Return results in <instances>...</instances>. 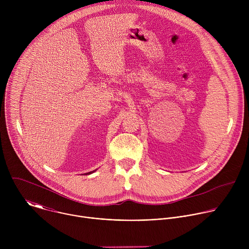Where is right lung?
<instances>
[{
    "label": "right lung",
    "instance_id": "add662e5",
    "mask_svg": "<svg viewBox=\"0 0 249 249\" xmlns=\"http://www.w3.org/2000/svg\"><path fill=\"white\" fill-rule=\"evenodd\" d=\"M96 170V169H95ZM95 170H92V171H90V172H88V173H86V174H90V173H92V172H94Z\"/></svg>",
    "mask_w": 249,
    "mask_h": 249
}]
</instances>
